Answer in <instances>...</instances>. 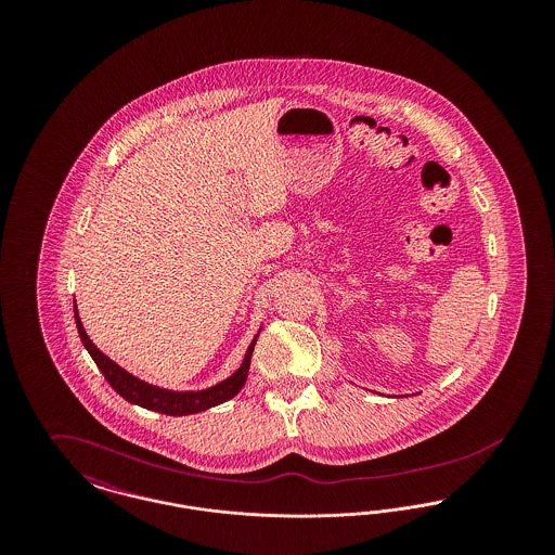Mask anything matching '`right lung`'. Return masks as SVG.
<instances>
[{"instance_id": "1", "label": "right lung", "mask_w": 555, "mask_h": 555, "mask_svg": "<svg viewBox=\"0 0 555 555\" xmlns=\"http://www.w3.org/2000/svg\"><path fill=\"white\" fill-rule=\"evenodd\" d=\"M75 320H77V328H79L80 341L85 345V349L89 351V356L93 358V362L98 364V369L102 370V374L106 376L107 383L112 385V389L131 401L134 405H141L145 410L159 412L166 416H189V414H197L204 410H210L214 405H220L229 399L237 396L241 387L247 380V372H249V362H251V353L258 341V335L254 337V341L247 347L245 358L229 378L220 380L218 385L202 389V391H172V389H164L150 385L141 378H137L129 370L118 366L114 360H109L104 351H100V347L93 344L87 335V331L82 328L80 322L79 310H77V301H75Z\"/></svg>"}]
</instances>
